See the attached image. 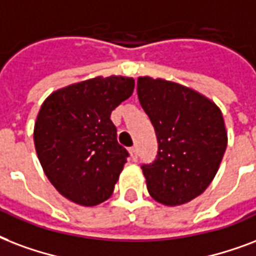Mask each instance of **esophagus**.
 Listing matches in <instances>:
<instances>
[{
	"instance_id": "obj_1",
	"label": "esophagus",
	"mask_w": 256,
	"mask_h": 256,
	"mask_svg": "<svg viewBox=\"0 0 256 256\" xmlns=\"http://www.w3.org/2000/svg\"><path fill=\"white\" fill-rule=\"evenodd\" d=\"M130 158H132V160H134V162H138V148H136V146H132V148H130Z\"/></svg>"
}]
</instances>
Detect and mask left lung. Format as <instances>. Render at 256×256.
<instances>
[{
  "mask_svg": "<svg viewBox=\"0 0 256 256\" xmlns=\"http://www.w3.org/2000/svg\"><path fill=\"white\" fill-rule=\"evenodd\" d=\"M138 96L158 138V156L142 164L150 195L166 206L188 203L216 175L227 148L220 110L194 89L138 77Z\"/></svg>",
  "mask_w": 256,
  "mask_h": 256,
  "instance_id": "left-lung-1",
  "label": "left lung"
}]
</instances>
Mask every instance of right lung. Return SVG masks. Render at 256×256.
<instances>
[{"label": "right lung", "instance_id": "add662e5", "mask_svg": "<svg viewBox=\"0 0 256 256\" xmlns=\"http://www.w3.org/2000/svg\"><path fill=\"white\" fill-rule=\"evenodd\" d=\"M130 77H94L53 92L34 124V146L57 191L81 206L112 195L128 150L118 142L112 110L134 93Z\"/></svg>", "mask_w": 256, "mask_h": 256}]
</instances>
